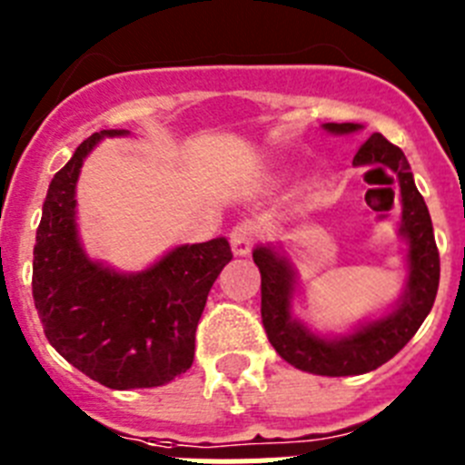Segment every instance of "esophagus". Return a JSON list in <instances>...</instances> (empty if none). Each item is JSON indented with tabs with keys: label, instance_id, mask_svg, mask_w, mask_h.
<instances>
[{
	"label": "esophagus",
	"instance_id": "esophagus-1",
	"mask_svg": "<svg viewBox=\"0 0 465 465\" xmlns=\"http://www.w3.org/2000/svg\"><path fill=\"white\" fill-rule=\"evenodd\" d=\"M253 240H256V230H253L252 223L235 225L232 232H230V246H232V253H235V256H249Z\"/></svg>",
	"mask_w": 465,
	"mask_h": 465
}]
</instances>
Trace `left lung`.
<instances>
[{"mask_svg": "<svg viewBox=\"0 0 465 465\" xmlns=\"http://www.w3.org/2000/svg\"><path fill=\"white\" fill-rule=\"evenodd\" d=\"M331 134H354L359 123H323ZM354 167L391 170L401 188L398 235L405 240L408 277L396 305L377 319L359 323L344 335H319L293 314L298 270L282 246L261 244L253 249V262L261 270V316L268 340L277 354L298 371L312 375L347 377L371 372L401 351L429 316L440 282V256L433 237V223L424 197L414 186L410 163L398 146L380 133L356 151Z\"/></svg>", "mask_w": 465, "mask_h": 465, "instance_id": "8db88e82", "label": "left lung"}]
</instances>
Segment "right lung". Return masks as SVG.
Listing matches in <instances>:
<instances>
[{
    "label": "right lung",
    "mask_w": 465,
    "mask_h": 465,
    "mask_svg": "<svg viewBox=\"0 0 465 465\" xmlns=\"http://www.w3.org/2000/svg\"><path fill=\"white\" fill-rule=\"evenodd\" d=\"M127 130L94 133L53 176L36 228L32 295L48 342L109 389H151L186 372L209 289L232 258L225 237L182 244L142 272L93 261L79 240L76 183L90 151Z\"/></svg>",
    "instance_id": "1"
}]
</instances>
